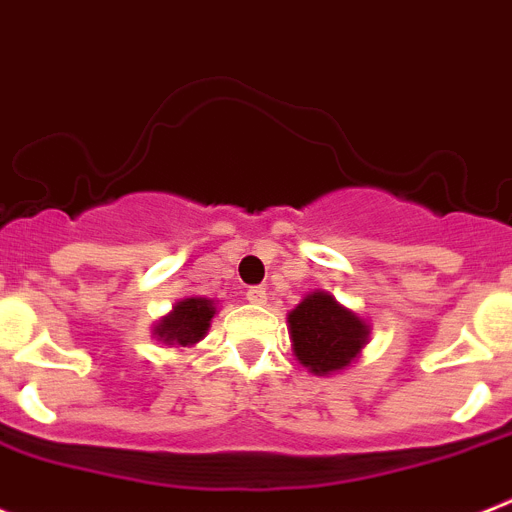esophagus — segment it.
Returning a JSON list of instances; mask_svg holds the SVG:
<instances>
[{
	"mask_svg": "<svg viewBox=\"0 0 512 512\" xmlns=\"http://www.w3.org/2000/svg\"><path fill=\"white\" fill-rule=\"evenodd\" d=\"M265 299H268V293H265L262 286L247 288V301H250V304H265Z\"/></svg>",
	"mask_w": 512,
	"mask_h": 512,
	"instance_id": "obj_1",
	"label": "esophagus"
}]
</instances>
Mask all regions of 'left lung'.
<instances>
[{"label":"left lung","mask_w":512,"mask_h":512,"mask_svg":"<svg viewBox=\"0 0 512 512\" xmlns=\"http://www.w3.org/2000/svg\"><path fill=\"white\" fill-rule=\"evenodd\" d=\"M293 355L314 376L348 368L368 342V324L337 304L327 291H314L288 314Z\"/></svg>","instance_id":"1"}]
</instances>
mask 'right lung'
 <instances>
[{
	"label": "right lung",
	"instance_id": "right-lung-1",
	"mask_svg": "<svg viewBox=\"0 0 512 512\" xmlns=\"http://www.w3.org/2000/svg\"><path fill=\"white\" fill-rule=\"evenodd\" d=\"M213 314H216V306L211 299H201V296L182 299L172 306L167 317L154 324V337L170 348H190L206 337Z\"/></svg>",
	"mask_w": 512,
	"mask_h": 512
}]
</instances>
